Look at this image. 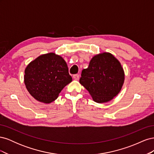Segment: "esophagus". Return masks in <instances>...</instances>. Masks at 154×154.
I'll use <instances>...</instances> for the list:
<instances>
[{
    "instance_id": "esophagus-1",
    "label": "esophagus",
    "mask_w": 154,
    "mask_h": 154,
    "mask_svg": "<svg viewBox=\"0 0 154 154\" xmlns=\"http://www.w3.org/2000/svg\"><path fill=\"white\" fill-rule=\"evenodd\" d=\"M79 78H80V76H79V74H74V75H73L74 80H79Z\"/></svg>"
}]
</instances>
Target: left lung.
Segmentation results:
<instances>
[{
  "label": "left lung",
  "instance_id": "obj_1",
  "mask_svg": "<svg viewBox=\"0 0 154 154\" xmlns=\"http://www.w3.org/2000/svg\"><path fill=\"white\" fill-rule=\"evenodd\" d=\"M125 73L120 62L109 53L93 57L87 69L82 72L80 83L99 103L108 102L122 89Z\"/></svg>",
  "mask_w": 154,
  "mask_h": 154
}]
</instances>
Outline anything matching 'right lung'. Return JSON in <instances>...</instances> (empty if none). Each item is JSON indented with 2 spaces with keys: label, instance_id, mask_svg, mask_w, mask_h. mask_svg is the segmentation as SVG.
<instances>
[{
  "label": "right lung",
  "instance_id": "1",
  "mask_svg": "<svg viewBox=\"0 0 154 154\" xmlns=\"http://www.w3.org/2000/svg\"><path fill=\"white\" fill-rule=\"evenodd\" d=\"M24 72V83L29 94L44 103L54 101L72 82L66 61L53 53L40 55L28 64Z\"/></svg>",
  "mask_w": 154,
  "mask_h": 154
}]
</instances>
